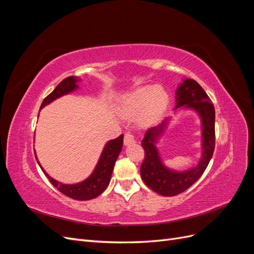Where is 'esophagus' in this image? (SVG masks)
Instances as JSON below:
<instances>
[{
	"mask_svg": "<svg viewBox=\"0 0 254 254\" xmlns=\"http://www.w3.org/2000/svg\"><path fill=\"white\" fill-rule=\"evenodd\" d=\"M132 143H135L134 134L132 132H130V131L125 132V134H124V144L125 145H130Z\"/></svg>",
	"mask_w": 254,
	"mask_h": 254,
	"instance_id": "1",
	"label": "esophagus"
}]
</instances>
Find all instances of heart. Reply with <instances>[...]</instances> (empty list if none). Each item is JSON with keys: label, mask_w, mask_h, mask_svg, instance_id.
<instances>
[{"label": "heart", "mask_w": 254, "mask_h": 254, "mask_svg": "<svg viewBox=\"0 0 254 254\" xmlns=\"http://www.w3.org/2000/svg\"><path fill=\"white\" fill-rule=\"evenodd\" d=\"M167 103L168 95L163 89L147 86L128 94L123 99L121 109L127 114H140L145 110L146 117L155 118L166 108Z\"/></svg>", "instance_id": "1"}]
</instances>
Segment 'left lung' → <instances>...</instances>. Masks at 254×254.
I'll return each instance as SVG.
<instances>
[{
    "label": "left lung",
    "mask_w": 254,
    "mask_h": 254,
    "mask_svg": "<svg viewBox=\"0 0 254 254\" xmlns=\"http://www.w3.org/2000/svg\"><path fill=\"white\" fill-rule=\"evenodd\" d=\"M176 94V108L186 105L200 115L203 153L199 164L190 170L183 173L171 171L161 162L155 146L157 137L164 130L166 120L145 132L141 143L145 151L141 165V177L146 186L162 196H176L193 186L209 165L215 148V108L205 91L196 80L188 78L177 89Z\"/></svg>",
    "instance_id": "8db88e82"
}]
</instances>
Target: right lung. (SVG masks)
<instances>
[{"label": "right lung", "mask_w": 254, "mask_h": 254, "mask_svg": "<svg viewBox=\"0 0 254 254\" xmlns=\"http://www.w3.org/2000/svg\"><path fill=\"white\" fill-rule=\"evenodd\" d=\"M79 80L80 79L79 77H77V76H70V77H66L63 81H60L58 86L54 89L52 93H50L43 99L40 110L45 105L52 103L54 99H56L64 94L70 93V92L75 90L77 88L76 82ZM122 147H123V134L118 136L117 139L111 140L106 144L93 174H92L89 178L87 180H84L83 182H80L77 184H72V186L59 183L58 181L52 179L51 177L43 171V168L41 167L39 162H38V164L40 165L43 173L47 175L50 182L54 187L57 188V190L61 191L64 195L73 198L75 200H90V199H93L101 195L107 189V187H108L111 179V175H112L115 161H117L120 155Z\"/></svg>", "instance_id": "obj_1"}]
</instances>
